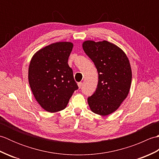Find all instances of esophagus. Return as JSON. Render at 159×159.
I'll list each match as a JSON object with an SVG mask.
<instances>
[{
	"mask_svg": "<svg viewBox=\"0 0 159 159\" xmlns=\"http://www.w3.org/2000/svg\"><path fill=\"white\" fill-rule=\"evenodd\" d=\"M82 85H83L82 82H79V83H78V86H79V88H80V87H82Z\"/></svg>",
	"mask_w": 159,
	"mask_h": 159,
	"instance_id": "34e87169",
	"label": "esophagus"
}]
</instances>
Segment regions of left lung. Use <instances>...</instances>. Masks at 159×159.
Here are the masks:
<instances>
[{"label":"left lung","instance_id":"8db88e82","mask_svg":"<svg viewBox=\"0 0 159 159\" xmlns=\"http://www.w3.org/2000/svg\"><path fill=\"white\" fill-rule=\"evenodd\" d=\"M83 48L98 73L96 92L87 98L89 108L94 113L108 116L120 107L129 93L132 81L130 61L120 47L106 40H86Z\"/></svg>","mask_w":159,"mask_h":159}]
</instances>
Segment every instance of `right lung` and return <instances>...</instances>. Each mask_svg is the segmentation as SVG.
<instances>
[{
    "label": "right lung",
    "instance_id": "right-lung-1",
    "mask_svg": "<svg viewBox=\"0 0 159 159\" xmlns=\"http://www.w3.org/2000/svg\"><path fill=\"white\" fill-rule=\"evenodd\" d=\"M72 48L70 42L53 43L37 51L30 61V87L37 102L48 112L63 110L79 88L67 63Z\"/></svg>",
    "mask_w": 159,
    "mask_h": 159
}]
</instances>
